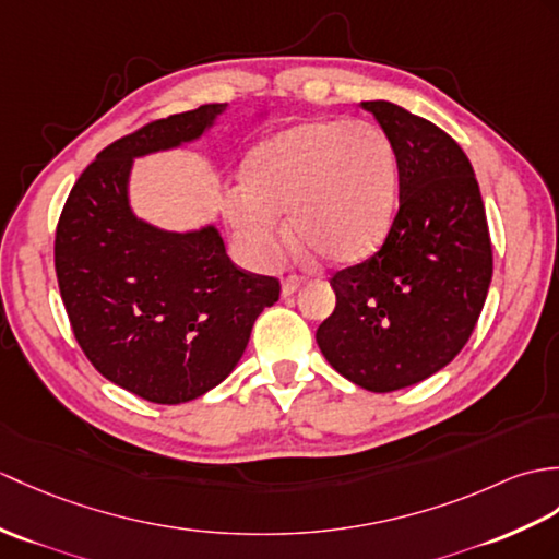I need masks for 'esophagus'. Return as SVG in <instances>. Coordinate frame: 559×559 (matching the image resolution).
Masks as SVG:
<instances>
[{"label":"esophagus","mask_w":559,"mask_h":559,"mask_svg":"<svg viewBox=\"0 0 559 559\" xmlns=\"http://www.w3.org/2000/svg\"><path fill=\"white\" fill-rule=\"evenodd\" d=\"M300 285H302V278H300V276H288V278H283V285H281V293H283V297L293 295L297 288H300Z\"/></svg>","instance_id":"34e87169"}]
</instances>
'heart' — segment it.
<instances>
[{"label": "heart", "instance_id": "obj_1", "mask_svg": "<svg viewBox=\"0 0 559 559\" xmlns=\"http://www.w3.org/2000/svg\"><path fill=\"white\" fill-rule=\"evenodd\" d=\"M397 192L395 150L367 121H307L259 147L248 190L226 204L233 236L254 266L281 262L293 240L331 264L367 257L391 226Z\"/></svg>", "mask_w": 559, "mask_h": 559}]
</instances>
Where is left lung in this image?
Masks as SVG:
<instances>
[{"label": "left lung", "mask_w": 559, "mask_h": 559, "mask_svg": "<svg viewBox=\"0 0 559 559\" xmlns=\"http://www.w3.org/2000/svg\"><path fill=\"white\" fill-rule=\"evenodd\" d=\"M391 138L400 206L381 250L333 274V314L317 329L329 365L371 393L419 383L469 341L492 276L474 168L431 121L361 102Z\"/></svg>", "instance_id": "8db88e82"}]
</instances>
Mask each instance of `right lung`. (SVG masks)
<instances>
[{"instance_id": "add662e5", "label": "right lung", "mask_w": 559, "mask_h": 559, "mask_svg": "<svg viewBox=\"0 0 559 559\" xmlns=\"http://www.w3.org/2000/svg\"><path fill=\"white\" fill-rule=\"evenodd\" d=\"M226 104L152 121L104 147L59 216L55 266L78 345L111 383L157 405L212 391L236 369L278 278L230 262L214 226L171 233L133 214V159L212 128Z\"/></svg>"}]
</instances>
